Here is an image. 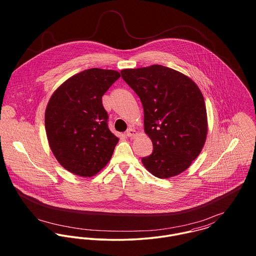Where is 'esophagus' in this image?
<instances>
[{
    "label": "esophagus",
    "mask_w": 256,
    "mask_h": 256,
    "mask_svg": "<svg viewBox=\"0 0 256 256\" xmlns=\"http://www.w3.org/2000/svg\"><path fill=\"white\" fill-rule=\"evenodd\" d=\"M126 135L129 137V138H133L137 135V132L135 131V129H133L132 127H130L127 131H126Z\"/></svg>",
    "instance_id": "34e87169"
}]
</instances>
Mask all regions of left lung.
Returning <instances> with one entry per match:
<instances>
[{
  "mask_svg": "<svg viewBox=\"0 0 256 256\" xmlns=\"http://www.w3.org/2000/svg\"><path fill=\"white\" fill-rule=\"evenodd\" d=\"M121 76L138 94L152 152L142 158L156 178L182 174L199 156L207 136V112L196 84L174 69L152 65L125 69Z\"/></svg>",
  "mask_w": 256,
  "mask_h": 256,
  "instance_id": "left-lung-1",
  "label": "left lung"
}]
</instances>
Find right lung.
I'll return each mask as SVG.
<instances>
[{
    "label": "right lung",
    "instance_id": "1",
    "mask_svg": "<svg viewBox=\"0 0 256 256\" xmlns=\"http://www.w3.org/2000/svg\"><path fill=\"white\" fill-rule=\"evenodd\" d=\"M120 76L113 70L88 69L63 82L45 111L49 146L60 164L90 178L110 162L118 138L108 128L102 96Z\"/></svg>",
    "mask_w": 256,
    "mask_h": 256
}]
</instances>
